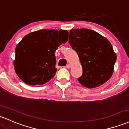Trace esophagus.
Segmentation results:
<instances>
[{
	"label": "esophagus",
	"mask_w": 129,
	"mask_h": 129,
	"mask_svg": "<svg viewBox=\"0 0 129 129\" xmlns=\"http://www.w3.org/2000/svg\"><path fill=\"white\" fill-rule=\"evenodd\" d=\"M66 67H67V69H70V68L71 67V66H70V64H67V66H66Z\"/></svg>",
	"instance_id": "1"
}]
</instances>
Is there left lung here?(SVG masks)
<instances>
[{
  "mask_svg": "<svg viewBox=\"0 0 129 129\" xmlns=\"http://www.w3.org/2000/svg\"><path fill=\"white\" fill-rule=\"evenodd\" d=\"M69 42L76 51L83 67L78 80L88 88L98 87L112 76L116 55L110 42L95 31L87 29L70 30Z\"/></svg>",
  "mask_w": 129,
  "mask_h": 129,
  "instance_id": "8db88e82",
  "label": "left lung"
}]
</instances>
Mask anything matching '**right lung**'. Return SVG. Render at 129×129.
<instances>
[{"instance_id": "obj_1", "label": "right lung", "mask_w": 129, "mask_h": 129, "mask_svg": "<svg viewBox=\"0 0 129 129\" xmlns=\"http://www.w3.org/2000/svg\"><path fill=\"white\" fill-rule=\"evenodd\" d=\"M68 35L66 30L42 29L24 37L15 48L14 68L19 78L29 85H42L53 78L57 71L54 53Z\"/></svg>"}]
</instances>
